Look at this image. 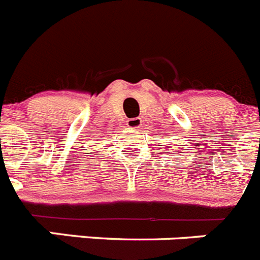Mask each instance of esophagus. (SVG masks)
Wrapping results in <instances>:
<instances>
[{"label": "esophagus", "mask_w": 260, "mask_h": 260, "mask_svg": "<svg viewBox=\"0 0 260 260\" xmlns=\"http://www.w3.org/2000/svg\"><path fill=\"white\" fill-rule=\"evenodd\" d=\"M128 128H139L142 126V119L141 118H130L127 119V122H126Z\"/></svg>", "instance_id": "34e87169"}]
</instances>
